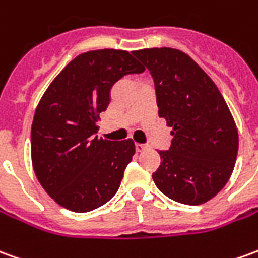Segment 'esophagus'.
Segmentation results:
<instances>
[{
	"label": "esophagus",
	"mask_w": 258,
	"mask_h": 258,
	"mask_svg": "<svg viewBox=\"0 0 258 258\" xmlns=\"http://www.w3.org/2000/svg\"><path fill=\"white\" fill-rule=\"evenodd\" d=\"M148 148V145H145V144H135V151L137 152H142V151H145Z\"/></svg>",
	"instance_id": "obj_1"
}]
</instances>
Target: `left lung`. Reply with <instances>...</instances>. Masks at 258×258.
I'll use <instances>...</instances> for the list:
<instances>
[{
    "label": "left lung",
    "instance_id": "left-lung-1",
    "mask_svg": "<svg viewBox=\"0 0 258 258\" xmlns=\"http://www.w3.org/2000/svg\"><path fill=\"white\" fill-rule=\"evenodd\" d=\"M133 54L154 78L159 117L173 127L169 151H159L155 184L177 203L204 204L235 167L239 135L229 107L214 81L183 51L162 47Z\"/></svg>",
    "mask_w": 258,
    "mask_h": 258
}]
</instances>
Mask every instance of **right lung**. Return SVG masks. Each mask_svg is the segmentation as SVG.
<instances>
[{"instance_id":"1","label":"right lung","mask_w":258,"mask_h":258,"mask_svg":"<svg viewBox=\"0 0 258 258\" xmlns=\"http://www.w3.org/2000/svg\"><path fill=\"white\" fill-rule=\"evenodd\" d=\"M145 68L124 50L79 54L50 84L32 123V165L41 187L61 207L88 212L118 190L135 154L133 140L98 138L99 114L110 103V89Z\"/></svg>"}]
</instances>
